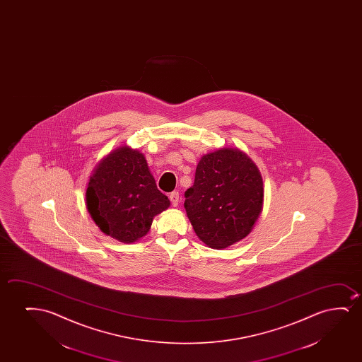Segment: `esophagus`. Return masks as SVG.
<instances>
[{"label":"esophagus","instance_id":"1","mask_svg":"<svg viewBox=\"0 0 362 362\" xmlns=\"http://www.w3.org/2000/svg\"><path fill=\"white\" fill-rule=\"evenodd\" d=\"M169 199H170V203L173 206H177L178 205L179 202H180V197H179L178 192H173V193H170L169 195Z\"/></svg>","mask_w":362,"mask_h":362}]
</instances>
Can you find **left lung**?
Here are the masks:
<instances>
[{
	"mask_svg": "<svg viewBox=\"0 0 362 362\" xmlns=\"http://www.w3.org/2000/svg\"><path fill=\"white\" fill-rule=\"evenodd\" d=\"M184 208L199 240L221 250L252 231L262 213L261 172L241 149L223 147L199 160Z\"/></svg>",
	"mask_w": 362,
	"mask_h": 362,
	"instance_id": "8db88e82",
	"label": "left lung"
}]
</instances>
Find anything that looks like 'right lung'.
<instances>
[{"instance_id":"add662e5","label":"right lung","mask_w":362,"mask_h":362,"mask_svg":"<svg viewBox=\"0 0 362 362\" xmlns=\"http://www.w3.org/2000/svg\"><path fill=\"white\" fill-rule=\"evenodd\" d=\"M85 199L98 228L124 243L146 236L154 216L170 205L168 197L157 189L144 154L127 144L100 160L90 177Z\"/></svg>"}]
</instances>
